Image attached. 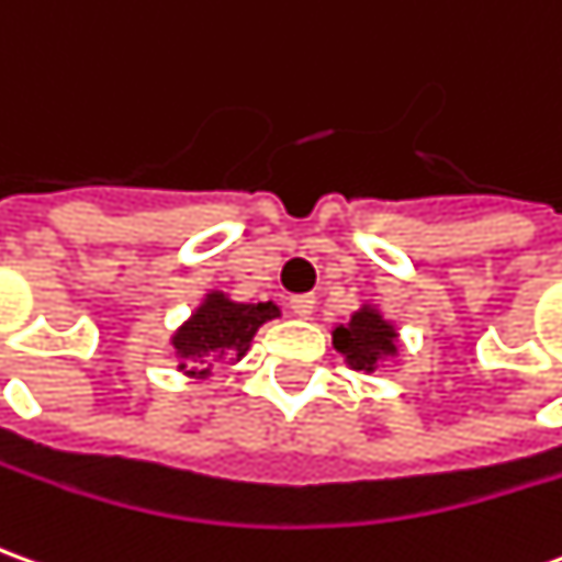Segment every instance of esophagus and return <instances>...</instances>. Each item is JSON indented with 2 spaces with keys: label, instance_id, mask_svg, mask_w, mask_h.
Masks as SVG:
<instances>
[{
  "label": "esophagus",
  "instance_id": "esophagus-1",
  "mask_svg": "<svg viewBox=\"0 0 562 562\" xmlns=\"http://www.w3.org/2000/svg\"><path fill=\"white\" fill-rule=\"evenodd\" d=\"M289 307H292L294 316L310 319V316H313V310H316V297H313V294H294L292 301H289Z\"/></svg>",
  "mask_w": 562,
  "mask_h": 562
}]
</instances>
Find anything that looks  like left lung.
Wrapping results in <instances>:
<instances>
[{
  "instance_id": "1",
  "label": "left lung",
  "mask_w": 562,
  "mask_h": 562,
  "mask_svg": "<svg viewBox=\"0 0 562 562\" xmlns=\"http://www.w3.org/2000/svg\"><path fill=\"white\" fill-rule=\"evenodd\" d=\"M335 347L347 356L349 368L356 371H374L380 359L395 356V331L390 322H383L374 310L356 313L347 328L340 325L335 331Z\"/></svg>"
}]
</instances>
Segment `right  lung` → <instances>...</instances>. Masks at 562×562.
I'll return each instance as SVG.
<instances>
[{"mask_svg":"<svg viewBox=\"0 0 562 562\" xmlns=\"http://www.w3.org/2000/svg\"><path fill=\"white\" fill-rule=\"evenodd\" d=\"M273 316H280V310L270 301L268 304H234L225 294H210L206 304L172 337V347L182 359L200 364V371H191V374H206L213 364L240 359L249 349L258 325H265Z\"/></svg>","mask_w":562,"mask_h":562,"instance_id":"1","label":"right lung"}]
</instances>
